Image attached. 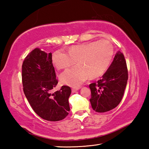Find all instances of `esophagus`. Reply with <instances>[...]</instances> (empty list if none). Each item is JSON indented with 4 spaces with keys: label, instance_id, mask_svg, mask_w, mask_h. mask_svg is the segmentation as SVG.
Returning a JSON list of instances; mask_svg holds the SVG:
<instances>
[{
    "label": "esophagus",
    "instance_id": "obj_1",
    "mask_svg": "<svg viewBox=\"0 0 149 149\" xmlns=\"http://www.w3.org/2000/svg\"><path fill=\"white\" fill-rule=\"evenodd\" d=\"M79 89V88H73L72 89V93H75V92H76V91Z\"/></svg>",
    "mask_w": 149,
    "mask_h": 149
}]
</instances>
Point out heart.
Wrapping results in <instances>:
<instances>
[{"instance_id": "heart-1", "label": "heart", "mask_w": 149, "mask_h": 149, "mask_svg": "<svg viewBox=\"0 0 149 149\" xmlns=\"http://www.w3.org/2000/svg\"><path fill=\"white\" fill-rule=\"evenodd\" d=\"M114 54L113 46L109 41L99 40L73 45L66 53L57 50L52 63L58 70L66 69L77 61L78 65L62 73L60 81L64 84L77 87L89 77L100 76L108 67Z\"/></svg>"}]
</instances>
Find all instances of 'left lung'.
Instances as JSON below:
<instances>
[{
	"label": "left lung",
	"instance_id": "left-lung-1",
	"mask_svg": "<svg viewBox=\"0 0 149 149\" xmlns=\"http://www.w3.org/2000/svg\"><path fill=\"white\" fill-rule=\"evenodd\" d=\"M128 79L125 57L118 51L107 70L97 83L89 85L90 99L94 111L104 113L111 110L121 102Z\"/></svg>",
	"mask_w": 149,
	"mask_h": 149
}]
</instances>
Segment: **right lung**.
<instances>
[{"instance_id": "1", "label": "right lung", "mask_w": 149, "mask_h": 149, "mask_svg": "<svg viewBox=\"0 0 149 149\" xmlns=\"http://www.w3.org/2000/svg\"><path fill=\"white\" fill-rule=\"evenodd\" d=\"M23 90L34 111L44 120L59 121L68 115L71 88L63 86L52 92L58 81L52 64V53L39 49L32 50L22 64Z\"/></svg>"}]
</instances>
